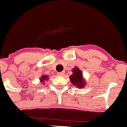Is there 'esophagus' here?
<instances>
[{"label": "esophagus", "mask_w": 127, "mask_h": 127, "mask_svg": "<svg viewBox=\"0 0 127 127\" xmlns=\"http://www.w3.org/2000/svg\"><path fill=\"white\" fill-rule=\"evenodd\" d=\"M58 76H63L64 74V71H62V72H60V73H58Z\"/></svg>", "instance_id": "1"}]
</instances>
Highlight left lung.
<instances>
[{"instance_id":"left-lung-1","label":"left lung","mask_w":127,"mask_h":127,"mask_svg":"<svg viewBox=\"0 0 127 127\" xmlns=\"http://www.w3.org/2000/svg\"><path fill=\"white\" fill-rule=\"evenodd\" d=\"M73 74L69 76L72 84L78 88H83L86 85L85 80L83 77L82 72L78 67H76L73 69Z\"/></svg>"}]
</instances>
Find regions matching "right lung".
I'll use <instances>...</instances> for the list:
<instances>
[{
	"instance_id": "obj_1",
	"label": "right lung",
	"mask_w": 127,
	"mask_h": 127,
	"mask_svg": "<svg viewBox=\"0 0 127 127\" xmlns=\"http://www.w3.org/2000/svg\"><path fill=\"white\" fill-rule=\"evenodd\" d=\"M47 80V75H42L41 76V78H40V80H41V83H44V80ZM44 84V83H43Z\"/></svg>"
}]
</instances>
